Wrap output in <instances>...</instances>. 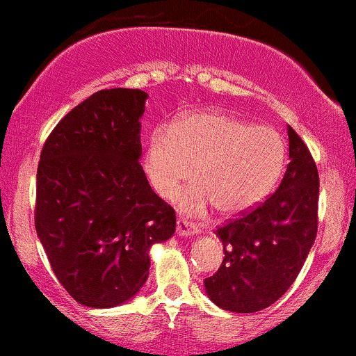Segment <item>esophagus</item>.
I'll list each match as a JSON object with an SVG mask.
<instances>
[{
    "instance_id": "34e87169",
    "label": "esophagus",
    "mask_w": 356,
    "mask_h": 356,
    "mask_svg": "<svg viewBox=\"0 0 356 356\" xmlns=\"http://www.w3.org/2000/svg\"><path fill=\"white\" fill-rule=\"evenodd\" d=\"M175 231H177L179 236H191L199 232V227L195 226L194 222L187 220L186 218H177V226H175Z\"/></svg>"
}]
</instances>
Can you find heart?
I'll list each match as a JSON object with an SVG mask.
<instances>
[{
    "instance_id": "1",
    "label": "heart",
    "mask_w": 356,
    "mask_h": 356,
    "mask_svg": "<svg viewBox=\"0 0 356 356\" xmlns=\"http://www.w3.org/2000/svg\"><path fill=\"white\" fill-rule=\"evenodd\" d=\"M286 145L269 127H252L222 112H199L150 134L145 174L152 189L170 197L192 169L177 197L187 212L211 204L222 218L239 216L268 194L284 165Z\"/></svg>"
}]
</instances>
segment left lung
<instances>
[{
  "label": "left lung",
  "instance_id": "left-lung-1",
  "mask_svg": "<svg viewBox=\"0 0 356 356\" xmlns=\"http://www.w3.org/2000/svg\"><path fill=\"white\" fill-rule=\"evenodd\" d=\"M286 130L289 164L280 187L216 229L224 257L204 286L227 312L256 313L280 300L295 283L316 238L318 169L303 138L291 125Z\"/></svg>",
  "mask_w": 356,
  "mask_h": 356
}]
</instances>
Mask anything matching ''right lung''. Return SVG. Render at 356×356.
<instances>
[{
	"instance_id": "add662e5",
	"label": "right lung",
	"mask_w": 356,
	"mask_h": 356,
	"mask_svg": "<svg viewBox=\"0 0 356 356\" xmlns=\"http://www.w3.org/2000/svg\"><path fill=\"white\" fill-rule=\"evenodd\" d=\"M145 99L137 88L93 93L61 118L40 154L36 232L56 280L90 308L136 295L150 246L175 231V211L138 162Z\"/></svg>"
}]
</instances>
